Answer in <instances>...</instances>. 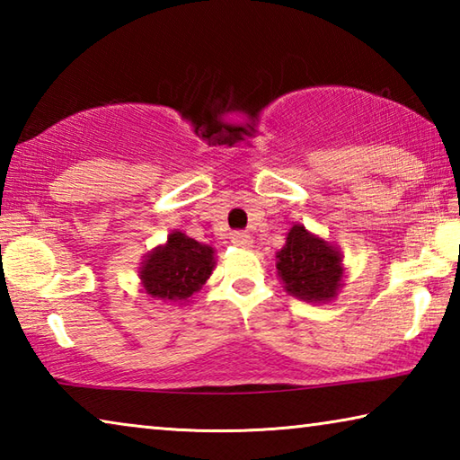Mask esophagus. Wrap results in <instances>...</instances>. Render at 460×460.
Instances as JSON below:
<instances>
[{
  "mask_svg": "<svg viewBox=\"0 0 460 460\" xmlns=\"http://www.w3.org/2000/svg\"><path fill=\"white\" fill-rule=\"evenodd\" d=\"M231 243L237 247H252V237L245 231H235L231 233Z\"/></svg>",
  "mask_w": 460,
  "mask_h": 460,
  "instance_id": "1",
  "label": "esophagus"
}]
</instances>
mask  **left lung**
I'll list each match as a JSON object with an SVG mask.
<instances>
[{"label":"left lung","mask_w":460,"mask_h":460,"mask_svg":"<svg viewBox=\"0 0 460 460\" xmlns=\"http://www.w3.org/2000/svg\"><path fill=\"white\" fill-rule=\"evenodd\" d=\"M278 274L286 290L308 302H329L334 298L341 278V255L326 241L318 239L294 225L286 237V245L278 252Z\"/></svg>","instance_id":"8db88e82"}]
</instances>
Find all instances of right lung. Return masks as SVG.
Returning <instances> with one entry per match:
<instances>
[{
    "label": "right lung",
    "instance_id": "1",
    "mask_svg": "<svg viewBox=\"0 0 460 460\" xmlns=\"http://www.w3.org/2000/svg\"><path fill=\"white\" fill-rule=\"evenodd\" d=\"M213 253V247L202 245L181 231L170 233L168 243L155 247L139 271L146 292L152 298L170 302L189 300L211 276Z\"/></svg>",
    "mask_w": 460,
    "mask_h": 460
}]
</instances>
